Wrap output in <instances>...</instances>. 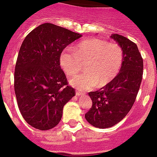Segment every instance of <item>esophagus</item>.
<instances>
[{
  "mask_svg": "<svg viewBox=\"0 0 157 157\" xmlns=\"http://www.w3.org/2000/svg\"><path fill=\"white\" fill-rule=\"evenodd\" d=\"M83 95H84V94L80 92V91H77V92H76V96H78V97H81V96H83Z\"/></svg>",
  "mask_w": 157,
  "mask_h": 157,
  "instance_id": "1",
  "label": "esophagus"
}]
</instances>
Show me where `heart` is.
I'll return each instance as SVG.
<instances>
[{"label": "heart", "instance_id": "heart-1", "mask_svg": "<svg viewBox=\"0 0 157 157\" xmlns=\"http://www.w3.org/2000/svg\"><path fill=\"white\" fill-rule=\"evenodd\" d=\"M83 63H86L83 74L69 80L71 86L89 90L98 85L104 86L119 74L123 62V52L117 43L100 38L83 40L76 46L65 48L59 56V63L67 75L77 74Z\"/></svg>", "mask_w": 157, "mask_h": 157}]
</instances>
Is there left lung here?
Masks as SVG:
<instances>
[{"instance_id":"8db88e82","label":"left lung","mask_w":157,"mask_h":157,"mask_svg":"<svg viewBox=\"0 0 157 157\" xmlns=\"http://www.w3.org/2000/svg\"><path fill=\"white\" fill-rule=\"evenodd\" d=\"M111 37L123 49V64L112 82L99 90L89 93L93 105L85 115L89 123L101 129L113 127L127 116L135 101L143 75V59L135 43L117 34Z\"/></svg>"}]
</instances>
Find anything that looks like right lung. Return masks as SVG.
Listing matches in <instances>:
<instances>
[{
    "mask_svg": "<svg viewBox=\"0 0 157 157\" xmlns=\"http://www.w3.org/2000/svg\"><path fill=\"white\" fill-rule=\"evenodd\" d=\"M82 34L52 23L32 30L22 43L16 60L14 87L18 107L25 121L41 130L56 127L63 106L75 90L67 85L59 56Z\"/></svg>",
    "mask_w": 157,
    "mask_h": 157,
    "instance_id": "obj_1",
    "label": "right lung"
}]
</instances>
